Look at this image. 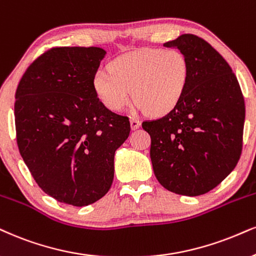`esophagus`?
I'll return each instance as SVG.
<instances>
[{
  "label": "esophagus",
  "mask_w": 256,
  "mask_h": 256,
  "mask_svg": "<svg viewBox=\"0 0 256 256\" xmlns=\"http://www.w3.org/2000/svg\"><path fill=\"white\" fill-rule=\"evenodd\" d=\"M130 126L132 129H138L141 126V121L138 118H130Z\"/></svg>",
  "instance_id": "34e87169"
}]
</instances>
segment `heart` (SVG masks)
I'll use <instances>...</instances> for the list:
<instances>
[{
  "label": "heart",
  "instance_id": "obj_1",
  "mask_svg": "<svg viewBox=\"0 0 256 256\" xmlns=\"http://www.w3.org/2000/svg\"><path fill=\"white\" fill-rule=\"evenodd\" d=\"M190 66L176 48H144L115 59L110 72L97 71L94 89L106 108L121 112L132 92L138 108L152 115L171 112L188 86Z\"/></svg>",
  "mask_w": 256,
  "mask_h": 256
}]
</instances>
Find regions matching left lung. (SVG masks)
<instances>
[{
  "label": "left lung",
  "mask_w": 256,
  "mask_h": 256,
  "mask_svg": "<svg viewBox=\"0 0 256 256\" xmlns=\"http://www.w3.org/2000/svg\"><path fill=\"white\" fill-rule=\"evenodd\" d=\"M164 46L184 53L190 77L174 108L142 128L152 138L150 160L160 184L194 197L215 188L238 162L244 98L232 68L204 39L182 34Z\"/></svg>",
  "instance_id": "obj_1"
}]
</instances>
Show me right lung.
<instances>
[{
  "label": "right lung",
  "mask_w": 256,
  "mask_h": 256,
  "mask_svg": "<svg viewBox=\"0 0 256 256\" xmlns=\"http://www.w3.org/2000/svg\"><path fill=\"white\" fill-rule=\"evenodd\" d=\"M106 51L54 47L36 58L15 92L18 150L41 190L85 206L109 191L115 150L130 123L100 102L94 77Z\"/></svg>",
  "instance_id": "1"
}]
</instances>
